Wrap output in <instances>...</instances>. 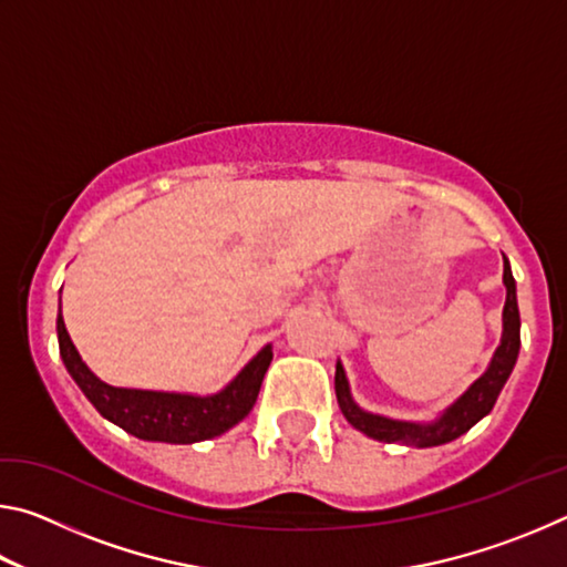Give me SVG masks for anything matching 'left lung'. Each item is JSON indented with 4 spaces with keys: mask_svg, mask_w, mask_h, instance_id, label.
<instances>
[{
    "mask_svg": "<svg viewBox=\"0 0 567 567\" xmlns=\"http://www.w3.org/2000/svg\"><path fill=\"white\" fill-rule=\"evenodd\" d=\"M503 282H505V307H503V338L493 354L487 370L450 405L443 415L433 422H408L375 415V412L362 410L350 395L348 378H344L342 364L334 370V392H338V405L344 420L354 430H360L380 443H398L410 447H435L445 445L450 440L465 435L475 422L483 420L493 410L497 395L505 388L507 378L515 368L517 352H520V312H517L515 280L511 272V262L503 255Z\"/></svg>",
    "mask_w": 567,
    "mask_h": 567,
    "instance_id": "obj_1",
    "label": "left lung"
}]
</instances>
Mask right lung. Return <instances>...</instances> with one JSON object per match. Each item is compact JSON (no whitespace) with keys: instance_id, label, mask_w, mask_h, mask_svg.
Listing matches in <instances>:
<instances>
[{"instance_id":"obj_1","label":"right lung","mask_w":567,"mask_h":567,"mask_svg":"<svg viewBox=\"0 0 567 567\" xmlns=\"http://www.w3.org/2000/svg\"><path fill=\"white\" fill-rule=\"evenodd\" d=\"M56 340H60V354L66 372L80 385L84 398L97 408L102 417H107L140 440L172 445H192L213 440L227 433L229 427H235L239 420H245L257 395H260L262 378L272 362V344H265L239 370V375L215 395L130 390L107 385L82 362L80 352L70 340V332L64 328L62 302L60 315H56Z\"/></svg>"}]
</instances>
